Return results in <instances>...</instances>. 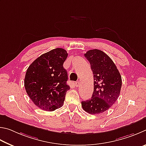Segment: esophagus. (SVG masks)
I'll return each mask as SVG.
<instances>
[{
    "mask_svg": "<svg viewBox=\"0 0 146 146\" xmlns=\"http://www.w3.org/2000/svg\"><path fill=\"white\" fill-rule=\"evenodd\" d=\"M75 85H76V86H77V87H78V86H80L81 83H80V81H77V82H76Z\"/></svg>",
    "mask_w": 146,
    "mask_h": 146,
    "instance_id": "obj_1",
    "label": "esophagus"
}]
</instances>
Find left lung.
<instances>
[{"mask_svg": "<svg viewBox=\"0 0 146 146\" xmlns=\"http://www.w3.org/2000/svg\"><path fill=\"white\" fill-rule=\"evenodd\" d=\"M85 57L90 62L94 74V92L91 99L81 102V105L88 113L99 114L108 110L118 99L121 76L113 61L102 50H90Z\"/></svg>", "mask_w": 146, "mask_h": 146, "instance_id": "8db88e82", "label": "left lung"}]
</instances>
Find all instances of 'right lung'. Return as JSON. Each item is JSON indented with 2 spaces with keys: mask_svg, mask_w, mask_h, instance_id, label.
I'll list each match as a JSON object with an SVG mask.
<instances>
[{
  "mask_svg": "<svg viewBox=\"0 0 146 146\" xmlns=\"http://www.w3.org/2000/svg\"><path fill=\"white\" fill-rule=\"evenodd\" d=\"M68 53L56 48L45 54L31 64L25 74L24 86L27 95L36 106L45 111L61 108L67 90V72L63 63Z\"/></svg>",
  "mask_w": 146,
  "mask_h": 146,
  "instance_id": "obj_1",
  "label": "right lung"
}]
</instances>
